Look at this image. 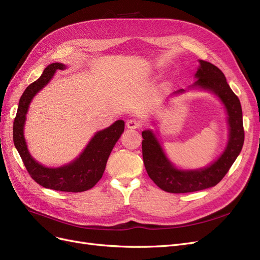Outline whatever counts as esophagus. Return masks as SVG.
I'll return each instance as SVG.
<instances>
[{
	"label": "esophagus",
	"mask_w": 260,
	"mask_h": 260,
	"mask_svg": "<svg viewBox=\"0 0 260 260\" xmlns=\"http://www.w3.org/2000/svg\"><path fill=\"white\" fill-rule=\"evenodd\" d=\"M141 126V123L138 120L135 119H131L126 122V127L129 129H136Z\"/></svg>",
	"instance_id": "1"
}]
</instances>
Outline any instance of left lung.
Returning <instances> with one entry per match:
<instances>
[{"label": "left lung", "mask_w": 260, "mask_h": 260, "mask_svg": "<svg viewBox=\"0 0 260 260\" xmlns=\"http://www.w3.org/2000/svg\"><path fill=\"white\" fill-rule=\"evenodd\" d=\"M194 79L197 81L187 90L209 91L222 104L227 114L228 141L222 153L209 165L185 170L179 169L170 160L154 131L149 128L142 132V157L146 171L158 188L170 193H187L216 186L237 160L244 144L240 100L230 88L221 70L211 62L199 60ZM183 93H186L185 89L174 91L166 103L171 97Z\"/></svg>", "instance_id": "1"}]
</instances>
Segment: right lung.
<instances>
[{
    "label": "right lung",
    "mask_w": 260,
    "mask_h": 260,
    "mask_svg": "<svg viewBox=\"0 0 260 260\" xmlns=\"http://www.w3.org/2000/svg\"><path fill=\"white\" fill-rule=\"evenodd\" d=\"M60 62L48 64L41 77L30 84L19 99L17 114L14 120V145L32 179L47 189L64 192H82L93 188L103 177L108 157L124 132V121H115L110 126L98 131L88 141L84 150L71 162L58 167H48L31 155L24 138V125L30 104L40 90L43 89L57 70H64Z\"/></svg>",
    "instance_id": "1"
}]
</instances>
